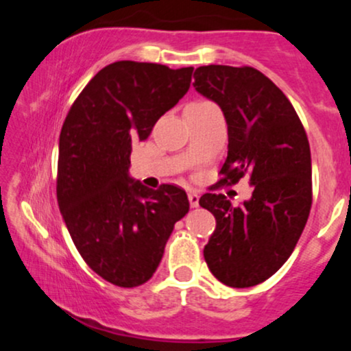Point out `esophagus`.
<instances>
[{
    "mask_svg": "<svg viewBox=\"0 0 351 351\" xmlns=\"http://www.w3.org/2000/svg\"><path fill=\"white\" fill-rule=\"evenodd\" d=\"M189 201H190L191 208H198V206H199V195L196 193V191H190Z\"/></svg>",
    "mask_w": 351,
    "mask_h": 351,
    "instance_id": "obj_1",
    "label": "esophagus"
}]
</instances>
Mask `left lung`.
I'll return each mask as SVG.
<instances>
[{
	"instance_id": "8db88e82",
	"label": "left lung",
	"mask_w": 351,
	"mask_h": 351,
	"mask_svg": "<svg viewBox=\"0 0 351 351\" xmlns=\"http://www.w3.org/2000/svg\"><path fill=\"white\" fill-rule=\"evenodd\" d=\"M196 93L213 100L228 124L222 182L244 174L251 198L233 206L222 193L199 204L217 227L204 246L209 270L230 287H251L280 270L294 251L311 208V156L305 129L282 90L252 66L195 70Z\"/></svg>"
}]
</instances>
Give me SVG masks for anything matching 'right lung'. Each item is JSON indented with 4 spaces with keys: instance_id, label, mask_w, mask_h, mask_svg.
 I'll return each instance as SVG.
<instances>
[{
    "instance_id": "add662e5",
    "label": "right lung",
    "mask_w": 351,
    "mask_h": 351,
    "mask_svg": "<svg viewBox=\"0 0 351 351\" xmlns=\"http://www.w3.org/2000/svg\"><path fill=\"white\" fill-rule=\"evenodd\" d=\"M193 66L148 62L104 66L66 114L59 138L57 201L84 262L119 287L147 282L176 222L189 213L179 186L152 190L129 174L132 143L190 89Z\"/></svg>"
}]
</instances>
